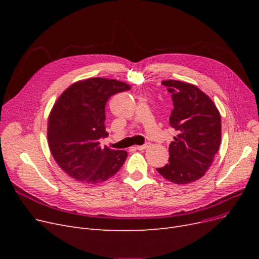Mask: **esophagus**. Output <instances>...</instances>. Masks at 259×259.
<instances>
[{
	"label": "esophagus",
	"mask_w": 259,
	"mask_h": 259,
	"mask_svg": "<svg viewBox=\"0 0 259 259\" xmlns=\"http://www.w3.org/2000/svg\"><path fill=\"white\" fill-rule=\"evenodd\" d=\"M149 148V145L146 144V145H143V146H135V149H138V150L142 151V150H145V149Z\"/></svg>",
	"instance_id": "34e87169"
}]
</instances>
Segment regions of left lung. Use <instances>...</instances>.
<instances>
[{
	"mask_svg": "<svg viewBox=\"0 0 259 259\" xmlns=\"http://www.w3.org/2000/svg\"><path fill=\"white\" fill-rule=\"evenodd\" d=\"M161 84L172 94L169 124L176 137L169 145V162L157 172L167 181L186 185L201 179L211 167L222 140L219 109L195 85L166 79Z\"/></svg>",
	"mask_w": 259,
	"mask_h": 259,
	"instance_id": "8db88e82",
	"label": "left lung"
}]
</instances>
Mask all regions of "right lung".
<instances>
[{
    "instance_id": "add662e5",
    "label": "right lung",
    "mask_w": 259,
    "mask_h": 259,
    "mask_svg": "<svg viewBox=\"0 0 259 259\" xmlns=\"http://www.w3.org/2000/svg\"><path fill=\"white\" fill-rule=\"evenodd\" d=\"M130 88L117 79H81L68 87L54 103L47 126L49 149L60 168L77 182L104 183L124 165L127 151L102 147L100 139L108 137L107 101Z\"/></svg>"
}]
</instances>
